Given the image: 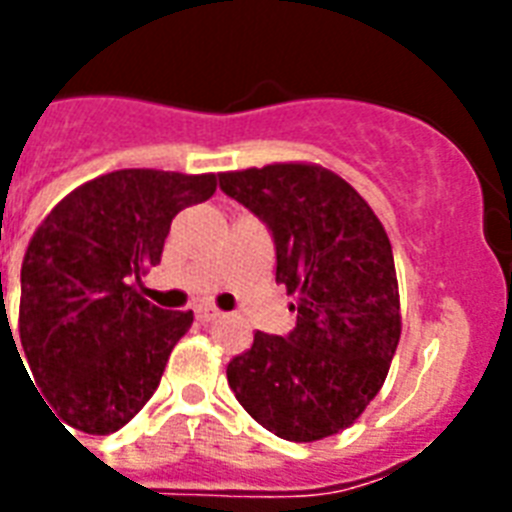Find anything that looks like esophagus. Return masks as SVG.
<instances>
[{
  "instance_id": "34e87169",
  "label": "esophagus",
  "mask_w": 512,
  "mask_h": 512,
  "mask_svg": "<svg viewBox=\"0 0 512 512\" xmlns=\"http://www.w3.org/2000/svg\"><path fill=\"white\" fill-rule=\"evenodd\" d=\"M196 319L204 321V324H209V321L220 319V311H217V308H212V305H199V308H196Z\"/></svg>"
}]
</instances>
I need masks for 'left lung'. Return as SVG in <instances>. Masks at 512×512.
<instances>
[{
	"instance_id": "8db88e82",
	"label": "left lung",
	"mask_w": 512,
	"mask_h": 512,
	"mask_svg": "<svg viewBox=\"0 0 512 512\" xmlns=\"http://www.w3.org/2000/svg\"><path fill=\"white\" fill-rule=\"evenodd\" d=\"M217 180L268 228L276 284L297 297L295 329L255 332L252 348L228 364V385L273 436H335L380 393L401 337L388 233L342 177L316 164H268Z\"/></svg>"
}]
</instances>
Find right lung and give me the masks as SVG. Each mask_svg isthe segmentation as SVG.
Wrapping results in <instances>:
<instances>
[{"label": "right lung", "mask_w": 512, "mask_h": 512, "mask_svg": "<svg viewBox=\"0 0 512 512\" xmlns=\"http://www.w3.org/2000/svg\"><path fill=\"white\" fill-rule=\"evenodd\" d=\"M215 185V175L119 170L68 193L36 228L20 268V345L66 425L114 433L159 388L193 313L162 311L135 284L162 263L172 217Z\"/></svg>", "instance_id": "right-lung-1"}]
</instances>
